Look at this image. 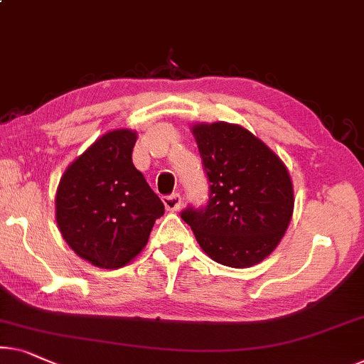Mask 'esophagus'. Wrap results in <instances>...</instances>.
I'll return each mask as SVG.
<instances>
[{"label": "esophagus", "mask_w": 364, "mask_h": 364, "mask_svg": "<svg viewBox=\"0 0 364 364\" xmlns=\"http://www.w3.org/2000/svg\"><path fill=\"white\" fill-rule=\"evenodd\" d=\"M164 204L166 210H178L181 208V196L178 193H173L170 196H164Z\"/></svg>", "instance_id": "esophagus-1"}]
</instances>
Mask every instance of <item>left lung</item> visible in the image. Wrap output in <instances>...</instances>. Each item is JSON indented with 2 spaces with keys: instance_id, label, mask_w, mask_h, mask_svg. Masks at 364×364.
Segmentation results:
<instances>
[{
  "instance_id": "1",
  "label": "left lung",
  "mask_w": 364,
  "mask_h": 364,
  "mask_svg": "<svg viewBox=\"0 0 364 364\" xmlns=\"http://www.w3.org/2000/svg\"><path fill=\"white\" fill-rule=\"evenodd\" d=\"M209 181L204 205L183 209L200 248L232 268L253 267L274 250L294 209L292 183L278 156L235 124L193 127Z\"/></svg>"
}]
</instances>
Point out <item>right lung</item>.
<instances>
[{
	"label": "right lung",
	"mask_w": 364,
	"mask_h": 364,
	"mask_svg": "<svg viewBox=\"0 0 364 364\" xmlns=\"http://www.w3.org/2000/svg\"><path fill=\"white\" fill-rule=\"evenodd\" d=\"M137 135L112 130L63 173L57 189V224L70 248L95 267L127 264L147 245L165 205L132 164Z\"/></svg>",
	"instance_id": "1"
}]
</instances>
